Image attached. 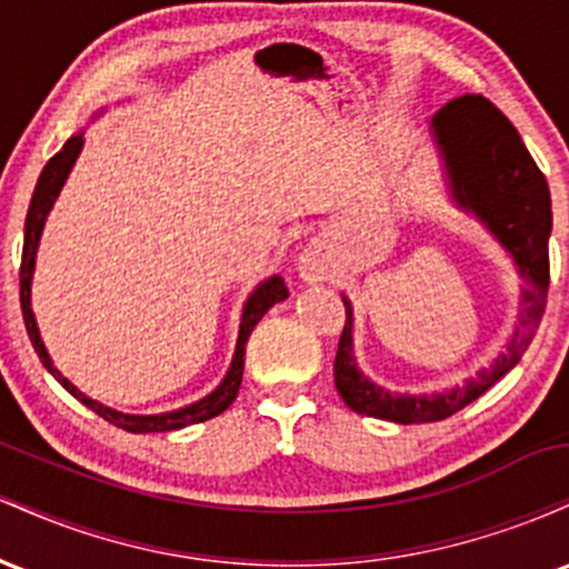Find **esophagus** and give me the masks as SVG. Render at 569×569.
Listing matches in <instances>:
<instances>
[{"label": "esophagus", "mask_w": 569, "mask_h": 569, "mask_svg": "<svg viewBox=\"0 0 569 569\" xmlns=\"http://www.w3.org/2000/svg\"><path fill=\"white\" fill-rule=\"evenodd\" d=\"M323 259L321 253L316 251V248H307V251L299 257V276H302L305 280H321L323 278Z\"/></svg>", "instance_id": "1"}]
</instances>
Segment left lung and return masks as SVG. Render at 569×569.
I'll use <instances>...</instances> for the list:
<instances>
[{
  "label": "left lung",
  "mask_w": 569,
  "mask_h": 569,
  "mask_svg": "<svg viewBox=\"0 0 569 569\" xmlns=\"http://www.w3.org/2000/svg\"><path fill=\"white\" fill-rule=\"evenodd\" d=\"M433 136L447 162L455 200L489 227V232L511 251L527 280L521 293V321L508 350L471 382L433 396H401L377 388L363 377L352 358V318L345 299V329L339 335L335 358V382L342 401L352 411L380 420L436 422L487 393L506 371H511L530 348L548 299V234H551V192L548 181L525 141L506 114L485 96L466 93L452 98L433 117Z\"/></svg>",
  "instance_id": "1"
}]
</instances>
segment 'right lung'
Segmentation results:
<instances>
[{"instance_id":"add662e5","label":"right lung","mask_w":569,"mask_h":569,"mask_svg":"<svg viewBox=\"0 0 569 569\" xmlns=\"http://www.w3.org/2000/svg\"><path fill=\"white\" fill-rule=\"evenodd\" d=\"M80 149H82V133L71 136V139L63 143L61 152H56L53 158L48 160V166H44L42 173H39L34 194H31L29 213H26L23 257H21V307H23L26 331H29V339H31V345H34L39 361L44 363V369H48L50 375H53L56 380L61 382L71 396L77 398V401H82L84 407L93 409L98 417H103V420L112 422V426H117V428L128 430V433H166V430H179V428L194 426V422L211 420V417L221 415V411L230 407V403L234 401V396H238L240 382H243L246 342H248V337H251L253 326L262 321V316L267 310H270L272 305L283 302V299L289 297V289H286L283 278L276 276V278L264 280V283L259 286V289L253 291L251 297H248L246 310H243V321H240L238 348H234L232 367H230V371H227L224 382H221L211 396H206L202 401L192 403V407L179 409V411H166V415H147V417H143V415H122V411L103 407V403H98V401H93V398L80 393V390H77L74 385H71L67 377H63L61 371L53 367V361H50V356H48V350H44L42 339H39L34 312H31V272H34V257H37L39 234H42L44 217H48L50 206H53L58 192H61L63 181H67V176L71 171V166H74Z\"/></svg>"}]
</instances>
